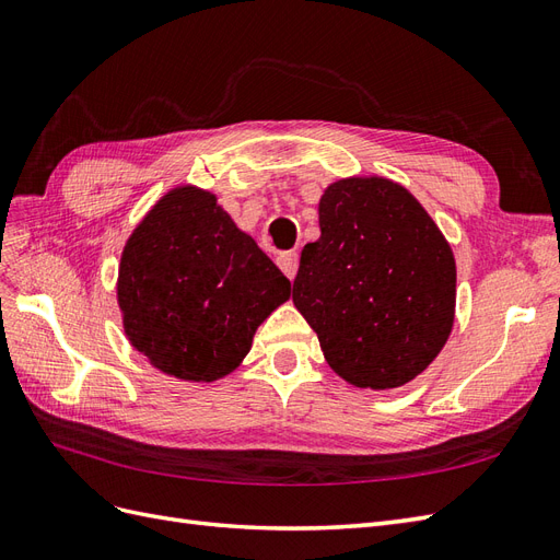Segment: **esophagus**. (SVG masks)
<instances>
[{
	"label": "esophagus",
	"mask_w": 560,
	"mask_h": 560,
	"mask_svg": "<svg viewBox=\"0 0 560 560\" xmlns=\"http://www.w3.org/2000/svg\"><path fill=\"white\" fill-rule=\"evenodd\" d=\"M298 262H300V254L298 250H283V254L277 256V265L281 267V272L288 277V279H295L298 275Z\"/></svg>",
	"instance_id": "34e87169"
}]
</instances>
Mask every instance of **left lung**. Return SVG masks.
Masks as SVG:
<instances>
[{
  "label": "left lung",
  "mask_w": 560,
  "mask_h": 560,
  "mask_svg": "<svg viewBox=\"0 0 560 560\" xmlns=\"http://www.w3.org/2000/svg\"><path fill=\"white\" fill-rule=\"evenodd\" d=\"M293 304L347 384L390 390L444 349L456 318V258L438 223L386 176L339 178L318 200Z\"/></svg>",
  "instance_id": "obj_1"
}]
</instances>
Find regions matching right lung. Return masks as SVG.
<instances>
[{
    "instance_id": "add662e5",
    "label": "right lung",
    "mask_w": 560,
    "mask_h": 560,
    "mask_svg": "<svg viewBox=\"0 0 560 560\" xmlns=\"http://www.w3.org/2000/svg\"><path fill=\"white\" fill-rule=\"evenodd\" d=\"M116 298L125 337L155 370L211 384L242 365L291 281L213 192L184 184L125 242Z\"/></svg>"
}]
</instances>
